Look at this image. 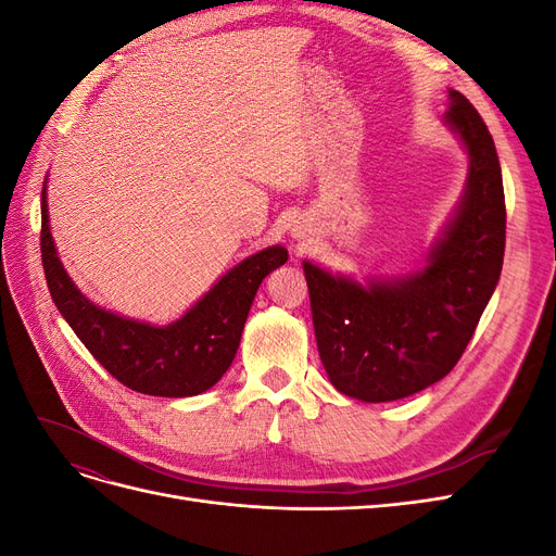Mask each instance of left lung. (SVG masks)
<instances>
[{"instance_id": "obj_1", "label": "left lung", "mask_w": 556, "mask_h": 556, "mask_svg": "<svg viewBox=\"0 0 556 556\" xmlns=\"http://www.w3.org/2000/svg\"><path fill=\"white\" fill-rule=\"evenodd\" d=\"M443 121L466 148L468 178L427 266L362 285L304 262L319 359L345 396L396 401L445 378L496 290L506 250L496 146L480 113L457 90H450Z\"/></svg>"}]
</instances>
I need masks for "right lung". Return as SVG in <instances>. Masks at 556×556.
<instances>
[{"label":"right lung","instance_id":"obj_1","mask_svg":"<svg viewBox=\"0 0 556 556\" xmlns=\"http://www.w3.org/2000/svg\"><path fill=\"white\" fill-rule=\"evenodd\" d=\"M41 262L58 311L117 382L141 394L180 399L211 390L225 376L239 350L252 299L262 280L288 262V250L271 245L245 257L180 319L153 327L99 308L76 288L50 237L43 185Z\"/></svg>","mask_w":556,"mask_h":556}]
</instances>
